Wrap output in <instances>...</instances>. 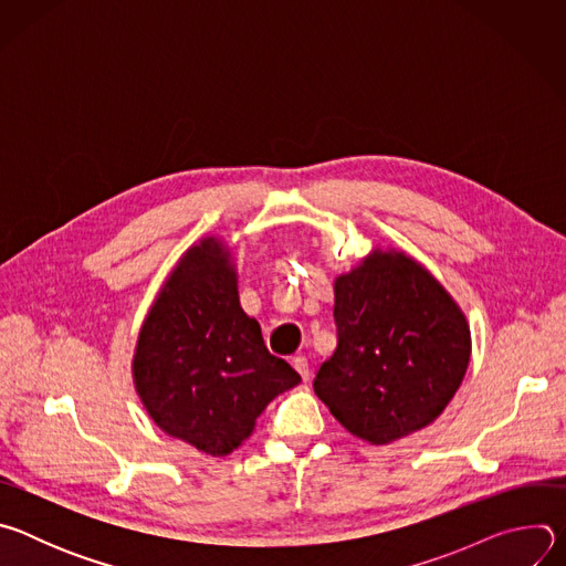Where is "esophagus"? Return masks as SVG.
Segmentation results:
<instances>
[{
	"label": "esophagus",
	"mask_w": 566,
	"mask_h": 566,
	"mask_svg": "<svg viewBox=\"0 0 566 566\" xmlns=\"http://www.w3.org/2000/svg\"><path fill=\"white\" fill-rule=\"evenodd\" d=\"M293 367H295V371H297L304 380H308V363H306L304 356H295V358H293Z\"/></svg>",
	"instance_id": "esophagus-1"
}]
</instances>
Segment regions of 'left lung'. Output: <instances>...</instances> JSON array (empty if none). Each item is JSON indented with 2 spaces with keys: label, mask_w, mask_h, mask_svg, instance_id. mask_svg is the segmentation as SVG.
Listing matches in <instances>:
<instances>
[{
  "label": "left lung",
  "mask_w": 566,
  "mask_h": 566,
  "mask_svg": "<svg viewBox=\"0 0 566 566\" xmlns=\"http://www.w3.org/2000/svg\"><path fill=\"white\" fill-rule=\"evenodd\" d=\"M338 347L313 389L354 437L385 446L430 426L470 363V327L417 260L374 249L334 282Z\"/></svg>",
  "instance_id": "1"
}]
</instances>
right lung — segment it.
<instances>
[{"instance_id":"obj_1","label":"right lung","mask_w":566,"mask_h":566,"mask_svg":"<svg viewBox=\"0 0 566 566\" xmlns=\"http://www.w3.org/2000/svg\"><path fill=\"white\" fill-rule=\"evenodd\" d=\"M132 374L149 419L212 457L244 443L269 402L300 382L241 308L232 258L217 237L190 247L160 286Z\"/></svg>"}]
</instances>
